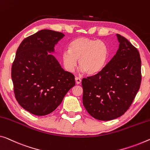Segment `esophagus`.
<instances>
[{"label": "esophagus", "instance_id": "1", "mask_svg": "<svg viewBox=\"0 0 150 150\" xmlns=\"http://www.w3.org/2000/svg\"><path fill=\"white\" fill-rule=\"evenodd\" d=\"M75 80H76V83L77 84H80V83H81V78H78V77H76L75 78Z\"/></svg>", "mask_w": 150, "mask_h": 150}]
</instances>
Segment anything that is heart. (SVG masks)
<instances>
[{
	"mask_svg": "<svg viewBox=\"0 0 150 150\" xmlns=\"http://www.w3.org/2000/svg\"><path fill=\"white\" fill-rule=\"evenodd\" d=\"M109 56V47L104 41L78 38L70 43V50L62 52V60L64 68L69 72L74 71L78 59L82 72L94 75L105 68Z\"/></svg>",
	"mask_w": 150,
	"mask_h": 150,
	"instance_id": "obj_1",
	"label": "heart"
}]
</instances>
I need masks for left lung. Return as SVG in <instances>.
<instances>
[{
	"mask_svg": "<svg viewBox=\"0 0 150 150\" xmlns=\"http://www.w3.org/2000/svg\"><path fill=\"white\" fill-rule=\"evenodd\" d=\"M116 54L100 72L83 78L82 103L98 120L110 121L127 110L142 81L139 53L126 38L117 34Z\"/></svg>",
	"mask_w": 150,
	"mask_h": 150,
	"instance_id": "left-lung-1",
	"label": "left lung"
}]
</instances>
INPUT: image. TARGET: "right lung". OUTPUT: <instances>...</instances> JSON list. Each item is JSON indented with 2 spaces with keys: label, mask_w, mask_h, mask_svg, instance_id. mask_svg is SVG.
<instances>
[{
  "label": "right lung",
  "mask_w": 150,
  "mask_h": 150,
  "mask_svg": "<svg viewBox=\"0 0 150 150\" xmlns=\"http://www.w3.org/2000/svg\"><path fill=\"white\" fill-rule=\"evenodd\" d=\"M64 36L41 30L23 40L16 52L11 68L14 93L19 104L35 115L51 113L75 85L74 76L50 54Z\"/></svg>",
  "instance_id": "add662e5"
}]
</instances>
